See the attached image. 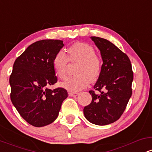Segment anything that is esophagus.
<instances>
[{"label": "esophagus", "instance_id": "esophagus-1", "mask_svg": "<svg viewBox=\"0 0 152 152\" xmlns=\"http://www.w3.org/2000/svg\"><path fill=\"white\" fill-rule=\"evenodd\" d=\"M69 95L70 96H76L78 95V93H76V92H69Z\"/></svg>", "mask_w": 152, "mask_h": 152}]
</instances>
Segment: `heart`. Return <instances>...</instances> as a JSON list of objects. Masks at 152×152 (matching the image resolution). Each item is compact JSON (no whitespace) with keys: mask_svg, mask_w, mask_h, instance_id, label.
<instances>
[{"mask_svg":"<svg viewBox=\"0 0 152 152\" xmlns=\"http://www.w3.org/2000/svg\"><path fill=\"white\" fill-rule=\"evenodd\" d=\"M69 58L63 50L56 53L53 59L54 72L58 78L66 75L69 59L71 62H78L76 69L78 75L66 78L61 86L71 92H76L86 88L91 81L98 79L102 71V61L96 55L94 47L87 43L76 42L68 48Z\"/></svg>","mask_w":152,"mask_h":152,"instance_id":"heart-1","label":"heart"}]
</instances>
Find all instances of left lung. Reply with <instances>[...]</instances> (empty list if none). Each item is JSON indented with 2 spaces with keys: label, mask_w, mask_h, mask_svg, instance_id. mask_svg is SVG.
<instances>
[{
  "label": "left lung",
  "mask_w": 152,
  "mask_h": 152,
  "mask_svg": "<svg viewBox=\"0 0 152 152\" xmlns=\"http://www.w3.org/2000/svg\"><path fill=\"white\" fill-rule=\"evenodd\" d=\"M100 50L103 61L101 74L94 88L89 91L92 101L83 109L85 118L99 126L110 124L121 117L132 96L134 75L126 54L104 38L91 37Z\"/></svg>",
  "instance_id": "left-lung-1"
}]
</instances>
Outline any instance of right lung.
<instances>
[{"instance_id":"right-lung-1","label":"right lung","mask_w":152,"mask_h":152,"mask_svg":"<svg viewBox=\"0 0 152 152\" xmlns=\"http://www.w3.org/2000/svg\"><path fill=\"white\" fill-rule=\"evenodd\" d=\"M64 46L60 40L36 41L13 64L9 79L10 99L22 118L34 126L53 123L68 96L64 88H48L57 82L53 59Z\"/></svg>"}]
</instances>
